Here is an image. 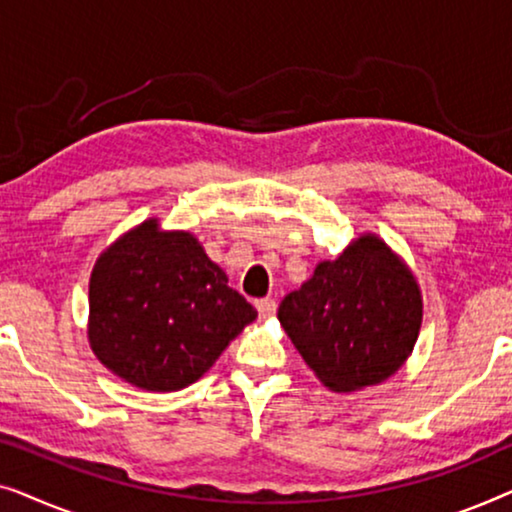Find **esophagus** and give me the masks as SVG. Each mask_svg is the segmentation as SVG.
<instances>
[{"mask_svg":"<svg viewBox=\"0 0 512 512\" xmlns=\"http://www.w3.org/2000/svg\"><path fill=\"white\" fill-rule=\"evenodd\" d=\"M256 310H258V314H261L263 319H268V317H272V314H275V310H277V300H275V298H261V300H256Z\"/></svg>","mask_w":512,"mask_h":512,"instance_id":"1","label":"esophagus"}]
</instances>
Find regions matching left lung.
<instances>
[{
    "label": "left lung",
    "mask_w": 512,
    "mask_h": 512,
    "mask_svg": "<svg viewBox=\"0 0 512 512\" xmlns=\"http://www.w3.org/2000/svg\"><path fill=\"white\" fill-rule=\"evenodd\" d=\"M277 319L328 389L356 391L387 380L408 359L422 296L387 244L363 235L284 296Z\"/></svg>",
    "instance_id": "left-lung-1"
}]
</instances>
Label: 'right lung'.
Here are the masks:
<instances>
[{"label": "right lung", "mask_w": 512, "mask_h": 512, "mask_svg": "<svg viewBox=\"0 0 512 512\" xmlns=\"http://www.w3.org/2000/svg\"><path fill=\"white\" fill-rule=\"evenodd\" d=\"M256 319L191 233L130 230L90 277V347L125 382L177 391L200 380Z\"/></svg>", "instance_id": "1"}]
</instances>
